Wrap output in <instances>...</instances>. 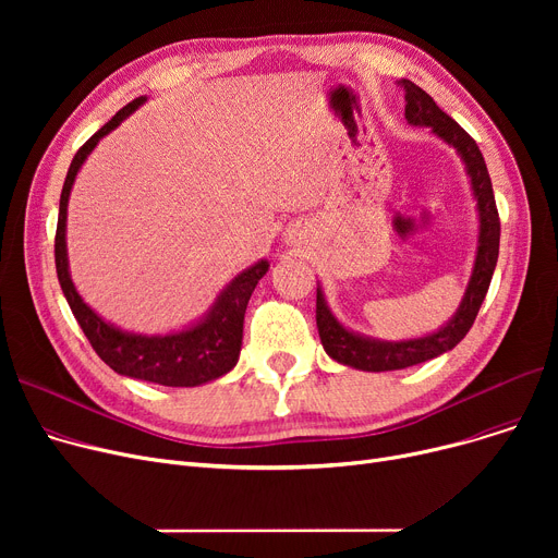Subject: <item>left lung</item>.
<instances>
[{"mask_svg": "<svg viewBox=\"0 0 558 558\" xmlns=\"http://www.w3.org/2000/svg\"><path fill=\"white\" fill-rule=\"evenodd\" d=\"M398 85L404 93L407 122L416 126H432V131L438 137H444L461 154L465 169L471 173V185L477 198L480 246H477L473 278L468 282L465 296L457 314L452 316V320L446 328H441L434 335H427L423 339L391 343V341L366 339L350 332L343 326H339V320L328 310L324 301V291L316 289V328L326 353L345 366H353L360 371H375V373L423 364L452 350L475 324L477 312L484 303V296L495 271L497 253H500V215H497L490 175L477 142L468 135L450 114H446L441 108H438L423 87H418L416 83L407 78L398 81Z\"/></svg>", "mask_w": 558, "mask_h": 558, "instance_id": "left-lung-1", "label": "left lung"}]
</instances>
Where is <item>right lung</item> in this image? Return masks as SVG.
<instances>
[{"label": "right lung", "mask_w": 558, "mask_h": 558, "mask_svg": "<svg viewBox=\"0 0 558 558\" xmlns=\"http://www.w3.org/2000/svg\"><path fill=\"white\" fill-rule=\"evenodd\" d=\"M142 101L144 97L126 104L110 122H106L76 151L61 192V208H58V226H56V240H53L56 274L83 335L95 348V353L114 373L129 375L135 379H146V383H156L162 387H196L221 377L238 364L240 350H242L246 305L257 280L269 269L267 259L257 262L255 267L246 269L244 274L234 278L219 294L213 312L205 316L198 326L183 330L179 335H165V337L129 335L108 326L106 320L99 318L76 294L68 271L65 221H68V198H70L72 183L76 179V171L81 169L87 154L95 149L97 142L122 120H126V117Z\"/></svg>", "instance_id": "right-lung-1"}]
</instances>
